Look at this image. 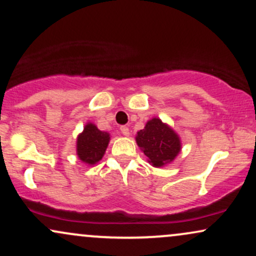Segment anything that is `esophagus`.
<instances>
[{
	"label": "esophagus",
	"instance_id": "1",
	"mask_svg": "<svg viewBox=\"0 0 256 256\" xmlns=\"http://www.w3.org/2000/svg\"><path fill=\"white\" fill-rule=\"evenodd\" d=\"M120 131H122V134H124V136H128V134H130V130H128V126H125V125H122V126H120Z\"/></svg>",
	"mask_w": 256,
	"mask_h": 256
}]
</instances>
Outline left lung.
<instances>
[{
	"instance_id": "obj_1",
	"label": "left lung",
	"mask_w": 256,
	"mask_h": 256,
	"mask_svg": "<svg viewBox=\"0 0 256 256\" xmlns=\"http://www.w3.org/2000/svg\"><path fill=\"white\" fill-rule=\"evenodd\" d=\"M136 140L148 162L157 168L172 162L180 151L178 136L158 118L148 122L143 130L138 132Z\"/></svg>"
}]
</instances>
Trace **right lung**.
<instances>
[{"mask_svg": "<svg viewBox=\"0 0 256 256\" xmlns=\"http://www.w3.org/2000/svg\"><path fill=\"white\" fill-rule=\"evenodd\" d=\"M110 142L108 132L98 130L96 125L87 124L76 142V154L87 164H96L104 156Z\"/></svg>", "mask_w": 256, "mask_h": 256, "instance_id": "obj_1", "label": "right lung"}]
</instances>
